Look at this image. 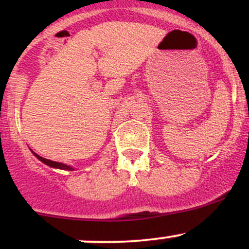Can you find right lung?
<instances>
[{
	"label": "right lung",
	"mask_w": 249,
	"mask_h": 249,
	"mask_svg": "<svg viewBox=\"0 0 249 249\" xmlns=\"http://www.w3.org/2000/svg\"><path fill=\"white\" fill-rule=\"evenodd\" d=\"M36 156V158H38L39 160H41L42 162H44V164H47L48 166L50 167H55V168H59V170H67V171H73V168L71 166H68V165L63 164V162H58V161H53V160H49V159H45L43 158V157L38 156V154H36L34 151H31Z\"/></svg>",
	"instance_id": "add662e5"
}]
</instances>
